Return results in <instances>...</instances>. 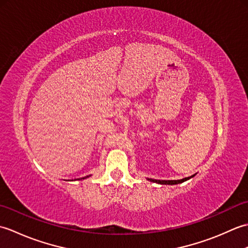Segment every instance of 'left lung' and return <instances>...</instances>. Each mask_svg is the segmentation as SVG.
Returning a JSON list of instances; mask_svg holds the SVG:
<instances>
[{
	"instance_id": "1",
	"label": "left lung",
	"mask_w": 248,
	"mask_h": 248,
	"mask_svg": "<svg viewBox=\"0 0 248 248\" xmlns=\"http://www.w3.org/2000/svg\"><path fill=\"white\" fill-rule=\"evenodd\" d=\"M195 175L191 176V177H187V178H183L181 179V180H155V179H149L148 180L151 181V182H155V183H159V184H168V186H173V184H179V183H182L184 181L188 180V179L193 178Z\"/></svg>"
}]
</instances>
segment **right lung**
Masks as SVG:
<instances>
[{"label": "right lung", "mask_w": 248, "mask_h": 248, "mask_svg": "<svg viewBox=\"0 0 248 248\" xmlns=\"http://www.w3.org/2000/svg\"><path fill=\"white\" fill-rule=\"evenodd\" d=\"M88 177H91V175H89V176H86V177H83V178H81V179H78V180H82V179H86V178H88Z\"/></svg>", "instance_id": "add662e5"}]
</instances>
